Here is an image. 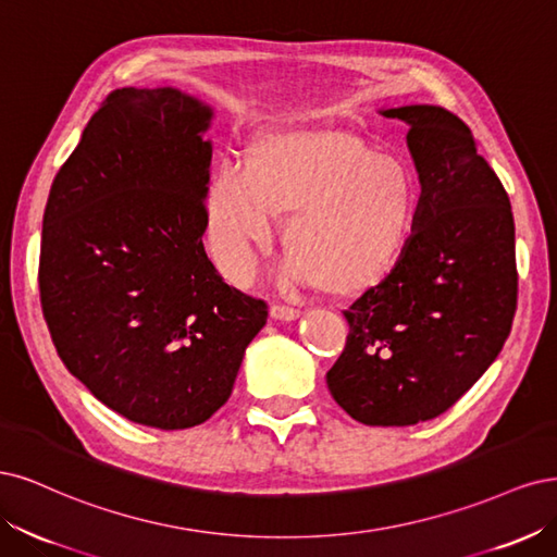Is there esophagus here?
<instances>
[{
    "label": "esophagus",
    "mask_w": 557,
    "mask_h": 557,
    "mask_svg": "<svg viewBox=\"0 0 557 557\" xmlns=\"http://www.w3.org/2000/svg\"><path fill=\"white\" fill-rule=\"evenodd\" d=\"M271 317L277 321H294L300 317V310L296 308H286V305H271Z\"/></svg>",
    "instance_id": "1"
}]
</instances>
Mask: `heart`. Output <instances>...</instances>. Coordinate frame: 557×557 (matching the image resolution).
I'll use <instances>...</instances> for the list:
<instances>
[{
  "instance_id": "obj_1",
  "label": "heart",
  "mask_w": 557,
  "mask_h": 557,
  "mask_svg": "<svg viewBox=\"0 0 557 557\" xmlns=\"http://www.w3.org/2000/svg\"><path fill=\"white\" fill-rule=\"evenodd\" d=\"M417 210V177L400 157L347 134H275L255 143L247 164L226 159L212 171L203 228L218 271L243 286L289 214L282 280L358 296L400 265Z\"/></svg>"
}]
</instances>
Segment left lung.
Segmentation results:
<instances>
[{
    "label": "left lung",
    "mask_w": 557,
    "mask_h": 557,
    "mask_svg": "<svg viewBox=\"0 0 557 557\" xmlns=\"http://www.w3.org/2000/svg\"><path fill=\"white\" fill-rule=\"evenodd\" d=\"M380 113L409 127L417 222L396 271L345 310L347 345L326 384L356 421L414 425L444 414L505 347L518 298L513 214L460 117L425 103Z\"/></svg>",
    "instance_id": "8db88e82"
}]
</instances>
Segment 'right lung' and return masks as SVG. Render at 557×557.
Masks as SVG:
<instances>
[{
  "label": "right lung",
  "instance_id": "obj_1",
  "mask_svg": "<svg viewBox=\"0 0 557 557\" xmlns=\"http://www.w3.org/2000/svg\"><path fill=\"white\" fill-rule=\"evenodd\" d=\"M212 109L122 87L87 122L44 212L39 292L66 370L124 419L208 421L268 308L214 271L201 236Z\"/></svg>",
  "mask_w": 557,
  "mask_h": 557
}]
</instances>
